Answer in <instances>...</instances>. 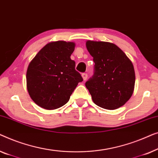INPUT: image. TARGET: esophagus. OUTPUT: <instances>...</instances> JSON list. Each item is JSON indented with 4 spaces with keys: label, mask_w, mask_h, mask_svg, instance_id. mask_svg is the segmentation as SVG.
<instances>
[{
    "label": "esophagus",
    "mask_w": 158,
    "mask_h": 158,
    "mask_svg": "<svg viewBox=\"0 0 158 158\" xmlns=\"http://www.w3.org/2000/svg\"><path fill=\"white\" fill-rule=\"evenodd\" d=\"M81 76H82V78H83L84 81H86V80L87 79L88 75H87V74H86V73H83V74H81Z\"/></svg>",
    "instance_id": "esophagus-1"
}]
</instances>
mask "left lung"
Instances as JSON below:
<instances>
[{
	"label": "left lung",
	"instance_id": "1",
	"mask_svg": "<svg viewBox=\"0 0 158 158\" xmlns=\"http://www.w3.org/2000/svg\"><path fill=\"white\" fill-rule=\"evenodd\" d=\"M86 46L94 62V74L85 83L93 102L106 110L123 106L134 91L132 63L114 44L88 41Z\"/></svg>",
	"mask_w": 158,
	"mask_h": 158
}]
</instances>
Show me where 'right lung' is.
<instances>
[{
  "label": "right lung",
  "mask_w": 158,
  "mask_h": 158,
  "mask_svg": "<svg viewBox=\"0 0 158 158\" xmlns=\"http://www.w3.org/2000/svg\"><path fill=\"white\" fill-rule=\"evenodd\" d=\"M75 44L56 41L44 46L31 61L26 72L27 89L35 104L55 110L67 103L83 79L71 59Z\"/></svg>",
  "instance_id": "1"
}]
</instances>
